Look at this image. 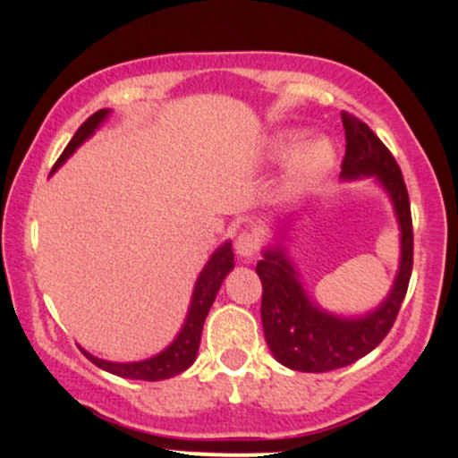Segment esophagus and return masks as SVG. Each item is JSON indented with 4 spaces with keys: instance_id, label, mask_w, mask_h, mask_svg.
Listing matches in <instances>:
<instances>
[{
    "instance_id": "esophagus-1",
    "label": "esophagus",
    "mask_w": 458,
    "mask_h": 458,
    "mask_svg": "<svg viewBox=\"0 0 458 458\" xmlns=\"http://www.w3.org/2000/svg\"><path fill=\"white\" fill-rule=\"evenodd\" d=\"M234 250L243 259H251L260 250V236L256 233H250V230H243V233L236 236Z\"/></svg>"
}]
</instances>
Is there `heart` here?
<instances>
[{
	"label": "heart",
	"mask_w": 458,
	"mask_h": 458,
	"mask_svg": "<svg viewBox=\"0 0 458 458\" xmlns=\"http://www.w3.org/2000/svg\"><path fill=\"white\" fill-rule=\"evenodd\" d=\"M291 141H284L280 146V155H286V152H291ZM331 161H334V148H331L327 141H312V144L303 146L297 152L295 161H293V174H295L299 182H310L323 174L331 165Z\"/></svg>",
	"instance_id": "b5f03b06"
}]
</instances>
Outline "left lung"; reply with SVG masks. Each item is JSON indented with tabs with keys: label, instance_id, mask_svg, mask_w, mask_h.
Here are the masks:
<instances>
[{
	"label": "left lung",
	"instance_id": "obj_1",
	"mask_svg": "<svg viewBox=\"0 0 458 458\" xmlns=\"http://www.w3.org/2000/svg\"><path fill=\"white\" fill-rule=\"evenodd\" d=\"M346 152L343 178L377 176L390 193L401 224V271L386 303L364 318H335L310 303L282 250L265 251L256 265L262 282L260 318L273 357L301 372H329L370 353L390 334L401 312L413 269L411 204L401 167L364 120L343 114Z\"/></svg>",
	"mask_w": 458,
	"mask_h": 458
}]
</instances>
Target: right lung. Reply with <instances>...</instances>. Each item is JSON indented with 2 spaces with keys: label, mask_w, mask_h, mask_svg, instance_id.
Segmentation results:
<instances>
[{
  "label": "right lung",
  "mask_w": 458,
  "mask_h": 458,
  "mask_svg": "<svg viewBox=\"0 0 458 458\" xmlns=\"http://www.w3.org/2000/svg\"><path fill=\"white\" fill-rule=\"evenodd\" d=\"M109 112L107 109H98L97 114H92L81 127L77 129V133L72 135V140L68 141V146L64 152L60 155V159L55 161L54 170L64 163L68 157L75 152V148L81 144L83 140H88L94 133V129L103 123L105 115ZM51 170V172H54ZM234 267V254L230 243H225L219 247L217 251L211 256L208 265L204 267L202 273H199L196 291H193V299H191V308H189L185 327L181 329L178 338L167 346L165 351L159 355L150 357V360L144 361H133V364H114V361H105L98 360L90 353L81 349V353L97 364L103 370L112 372V375L124 377V379H140V381H161V379H170V377L181 375L182 370H187L189 366L193 364L199 346V335H202V327H204V318H207L208 310H211L215 295H217L219 286H222L224 277L228 276V271Z\"/></svg>",
  "instance_id": "right-lung-1"
}]
</instances>
